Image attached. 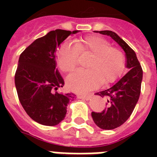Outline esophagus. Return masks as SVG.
<instances>
[{"mask_svg": "<svg viewBox=\"0 0 157 157\" xmlns=\"http://www.w3.org/2000/svg\"><path fill=\"white\" fill-rule=\"evenodd\" d=\"M91 96H92V94H82V95H79L78 97L80 98H83V99L88 100V99L91 98Z\"/></svg>", "mask_w": 157, "mask_h": 157, "instance_id": "esophagus-1", "label": "esophagus"}]
</instances>
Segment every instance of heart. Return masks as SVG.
<instances>
[{
	"label": "heart",
	"mask_w": 157,
	"mask_h": 157,
	"mask_svg": "<svg viewBox=\"0 0 157 157\" xmlns=\"http://www.w3.org/2000/svg\"><path fill=\"white\" fill-rule=\"evenodd\" d=\"M79 53L91 57L86 65L88 69L76 70L67 77L69 90L77 93L91 90L100 82L111 83L124 69L125 59L121 50L112 47L108 40L98 36H86L75 44L64 42L57 53L59 68L64 72L72 71L78 63Z\"/></svg>",
	"instance_id": "b5f03b06"
}]
</instances>
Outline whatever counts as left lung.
Wrapping results in <instances>:
<instances>
[{
	"mask_svg": "<svg viewBox=\"0 0 157 157\" xmlns=\"http://www.w3.org/2000/svg\"><path fill=\"white\" fill-rule=\"evenodd\" d=\"M103 35L109 36L124 50L126 57V67L129 69L122 78L110 88L95 94L107 98V107L101 112H92L91 116L97 125L103 129H113L123 124L131 116L141 92L143 69L136 54L112 31H100Z\"/></svg>",
	"mask_w": 157,
	"mask_h": 157,
	"instance_id": "obj_1",
	"label": "left lung"
}]
</instances>
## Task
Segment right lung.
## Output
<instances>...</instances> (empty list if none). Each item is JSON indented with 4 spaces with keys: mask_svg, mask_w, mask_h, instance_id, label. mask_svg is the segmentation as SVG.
Here are the masks:
<instances>
[{
    "mask_svg": "<svg viewBox=\"0 0 157 157\" xmlns=\"http://www.w3.org/2000/svg\"><path fill=\"white\" fill-rule=\"evenodd\" d=\"M78 30L56 29L34 40L19 56L14 76L18 99L29 117L39 124L54 126L64 119L74 94L57 90L64 81L56 68L55 52L64 40Z\"/></svg>",
    "mask_w": 157,
    "mask_h": 157,
    "instance_id": "right-lung-1",
    "label": "right lung"
}]
</instances>
